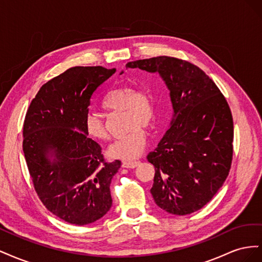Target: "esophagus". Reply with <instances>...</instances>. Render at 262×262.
I'll return each instance as SVG.
<instances>
[{
  "label": "esophagus",
  "mask_w": 262,
  "mask_h": 262,
  "mask_svg": "<svg viewBox=\"0 0 262 262\" xmlns=\"http://www.w3.org/2000/svg\"><path fill=\"white\" fill-rule=\"evenodd\" d=\"M139 165V162L134 161V162H123L122 163V167L124 168H136Z\"/></svg>",
  "instance_id": "obj_1"
}]
</instances>
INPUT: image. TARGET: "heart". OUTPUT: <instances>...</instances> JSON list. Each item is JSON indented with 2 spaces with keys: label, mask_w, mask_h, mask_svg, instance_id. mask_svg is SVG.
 <instances>
[{
  "label": "heart",
  "mask_w": 262,
  "mask_h": 262,
  "mask_svg": "<svg viewBox=\"0 0 262 262\" xmlns=\"http://www.w3.org/2000/svg\"><path fill=\"white\" fill-rule=\"evenodd\" d=\"M102 108L109 112H124L126 128L129 132L115 141L109 146L108 154L118 160L130 161L143 152L146 134L143 128L150 129L156 121V106L153 94L146 87L132 89L131 86H119L110 91L102 99ZM87 136L95 141H106L108 133L100 119L95 115H87L84 120Z\"/></svg>",
  "instance_id": "obj_1"
}]
</instances>
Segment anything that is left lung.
<instances>
[{
    "mask_svg": "<svg viewBox=\"0 0 262 262\" xmlns=\"http://www.w3.org/2000/svg\"><path fill=\"white\" fill-rule=\"evenodd\" d=\"M125 67L158 73L170 92V128L147 155L155 167V203L175 215L202 209L232 165L234 124L225 97L201 69L184 60L162 55Z\"/></svg>",
    "mask_w": 262,
    "mask_h": 262,
    "instance_id": "obj_1",
    "label": "left lung"
}]
</instances>
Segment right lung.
Instances as JSON below:
<instances>
[{"label":"right lung","mask_w":262,"mask_h":262,"mask_svg":"<svg viewBox=\"0 0 262 262\" xmlns=\"http://www.w3.org/2000/svg\"><path fill=\"white\" fill-rule=\"evenodd\" d=\"M115 72L102 67L67 70L41 86L24 121L23 150L36 192L70 224L94 223L113 205L110 182L121 162L104 160L84 120L94 93Z\"/></svg>","instance_id":"obj_1"}]
</instances>
